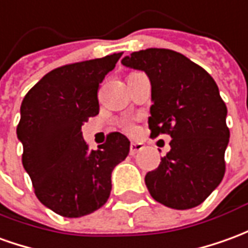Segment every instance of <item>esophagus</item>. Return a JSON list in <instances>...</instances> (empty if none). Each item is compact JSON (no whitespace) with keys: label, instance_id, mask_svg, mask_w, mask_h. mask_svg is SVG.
<instances>
[{"label":"esophagus","instance_id":"esophagus-1","mask_svg":"<svg viewBox=\"0 0 248 248\" xmlns=\"http://www.w3.org/2000/svg\"><path fill=\"white\" fill-rule=\"evenodd\" d=\"M142 149H143V145L140 142H131L130 143V154L131 155H136L138 152H141Z\"/></svg>","mask_w":248,"mask_h":248}]
</instances>
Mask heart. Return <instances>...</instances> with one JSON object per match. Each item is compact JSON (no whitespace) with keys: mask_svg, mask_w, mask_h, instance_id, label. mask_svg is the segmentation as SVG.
I'll list each match as a JSON object with an SVG mask.
<instances>
[{"mask_svg":"<svg viewBox=\"0 0 248 248\" xmlns=\"http://www.w3.org/2000/svg\"><path fill=\"white\" fill-rule=\"evenodd\" d=\"M124 130H126L127 133H134V131H136V127H134V124H124Z\"/></svg>","mask_w":248,"mask_h":248,"instance_id":"b5f03b06","label":"heart"}]
</instances>
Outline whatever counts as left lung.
<instances>
[{
    "instance_id": "obj_1",
    "label": "left lung",
    "mask_w": 248,
    "mask_h": 248,
    "mask_svg": "<svg viewBox=\"0 0 248 248\" xmlns=\"http://www.w3.org/2000/svg\"><path fill=\"white\" fill-rule=\"evenodd\" d=\"M122 64L150 79V137H172L170 152L145 176L149 193L169 208L197 207L226 173L230 129L217 84L200 65L165 48L133 52Z\"/></svg>"
}]
</instances>
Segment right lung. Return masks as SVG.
Masks as SVG:
<instances>
[{
    "mask_svg": "<svg viewBox=\"0 0 248 248\" xmlns=\"http://www.w3.org/2000/svg\"><path fill=\"white\" fill-rule=\"evenodd\" d=\"M121 56L55 68L22 100L17 124L22 165L37 199L64 217H80L105 205L112 169L129 154V140L118 131L91 152L82 136V124L99 114V84Z\"/></svg>",
    "mask_w": 248,
    "mask_h": 248,
    "instance_id": "obj_1",
    "label": "right lung"
}]
</instances>
